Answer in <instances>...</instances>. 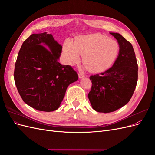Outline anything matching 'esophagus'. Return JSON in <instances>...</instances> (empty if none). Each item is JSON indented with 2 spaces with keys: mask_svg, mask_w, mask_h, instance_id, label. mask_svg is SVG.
Here are the masks:
<instances>
[{
  "mask_svg": "<svg viewBox=\"0 0 155 155\" xmlns=\"http://www.w3.org/2000/svg\"><path fill=\"white\" fill-rule=\"evenodd\" d=\"M84 77H85V75H84L83 74H81V73H79V78L81 79V78H84Z\"/></svg>",
  "mask_w": 155,
  "mask_h": 155,
  "instance_id": "esophagus-1",
  "label": "esophagus"
}]
</instances>
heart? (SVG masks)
<instances>
[{
    "instance_id": "obj_1",
    "label": "heart",
    "mask_w": 155,
    "mask_h": 155,
    "mask_svg": "<svg viewBox=\"0 0 155 155\" xmlns=\"http://www.w3.org/2000/svg\"><path fill=\"white\" fill-rule=\"evenodd\" d=\"M119 51L116 41L101 34L80 36L74 43L67 40L63 45V53L69 64L77 63L80 55H83V63L93 73L110 68L118 58Z\"/></svg>"
}]
</instances>
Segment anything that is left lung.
<instances>
[{"label": "left lung", "mask_w": 155, "mask_h": 155, "mask_svg": "<svg viewBox=\"0 0 155 155\" xmlns=\"http://www.w3.org/2000/svg\"><path fill=\"white\" fill-rule=\"evenodd\" d=\"M118 41L120 51L112 67L90 76L88 97L93 109L114 112L125 105L133 96L138 81V64L132 45L118 33H110Z\"/></svg>", "instance_id": "obj_1"}]
</instances>
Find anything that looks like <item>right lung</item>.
Instances as JSON below:
<instances>
[{
	"label": "right lung",
	"mask_w": 155,
	"mask_h": 155,
	"mask_svg": "<svg viewBox=\"0 0 155 155\" xmlns=\"http://www.w3.org/2000/svg\"><path fill=\"white\" fill-rule=\"evenodd\" d=\"M62 46L46 32L33 34L22 45L14 70L17 91L27 105L45 112L58 109L70 84L78 75L58 60Z\"/></svg>",
	"instance_id": "obj_1"
}]
</instances>
